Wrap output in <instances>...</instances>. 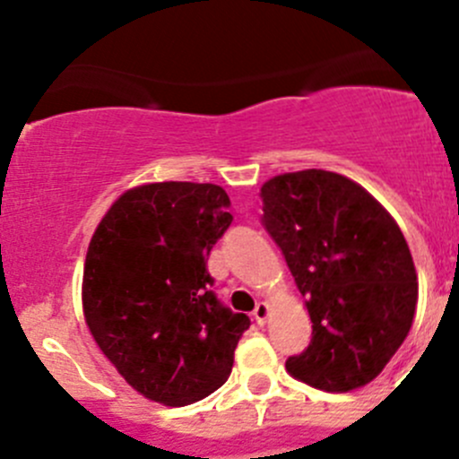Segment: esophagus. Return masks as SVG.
I'll return each instance as SVG.
<instances>
[{
    "instance_id": "esophagus-1",
    "label": "esophagus",
    "mask_w": 459,
    "mask_h": 459,
    "mask_svg": "<svg viewBox=\"0 0 459 459\" xmlns=\"http://www.w3.org/2000/svg\"><path fill=\"white\" fill-rule=\"evenodd\" d=\"M268 313H271V308H268L266 302H259L255 307V311H253V316H255V322L259 324V326H264L268 319Z\"/></svg>"
}]
</instances>
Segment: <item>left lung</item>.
Here are the masks:
<instances>
[{
  "instance_id": "8db88e82",
  "label": "left lung",
  "mask_w": 459,
  "mask_h": 459,
  "mask_svg": "<svg viewBox=\"0 0 459 459\" xmlns=\"http://www.w3.org/2000/svg\"><path fill=\"white\" fill-rule=\"evenodd\" d=\"M262 224L289 264L313 322L311 344L286 371L346 393L382 373L418 304L409 244L371 193L331 170H298L262 186Z\"/></svg>"
}]
</instances>
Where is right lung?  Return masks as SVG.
I'll use <instances>...</instances> for the list:
<instances>
[{"label":"right lung","instance_id":"obj_1","mask_svg":"<svg viewBox=\"0 0 459 459\" xmlns=\"http://www.w3.org/2000/svg\"><path fill=\"white\" fill-rule=\"evenodd\" d=\"M215 184L157 182L124 193L88 244L82 304L117 373L152 402L186 406L229 379L251 326L217 299L206 259L233 221Z\"/></svg>","mask_w":459,"mask_h":459}]
</instances>
